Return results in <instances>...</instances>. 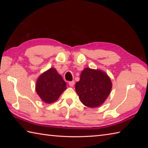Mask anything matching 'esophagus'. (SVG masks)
I'll list each match as a JSON object with an SVG mask.
<instances>
[{"label":"esophagus","mask_w":148,"mask_h":148,"mask_svg":"<svg viewBox=\"0 0 148 148\" xmlns=\"http://www.w3.org/2000/svg\"><path fill=\"white\" fill-rule=\"evenodd\" d=\"M74 83H75V81H70V82L69 83V86H70L71 87H72V86H74Z\"/></svg>","instance_id":"esophagus-1"}]
</instances>
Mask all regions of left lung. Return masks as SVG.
<instances>
[{
	"mask_svg": "<svg viewBox=\"0 0 148 148\" xmlns=\"http://www.w3.org/2000/svg\"><path fill=\"white\" fill-rule=\"evenodd\" d=\"M75 89L83 104L91 108L101 106L112 89L111 78L99 69L85 68L76 83Z\"/></svg>",
	"mask_w": 148,
	"mask_h": 148,
	"instance_id": "8db88e82",
	"label": "left lung"
}]
</instances>
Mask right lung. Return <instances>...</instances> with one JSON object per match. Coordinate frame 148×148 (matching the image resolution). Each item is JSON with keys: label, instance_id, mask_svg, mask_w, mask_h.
<instances>
[{"label": "right lung", "instance_id": "right-lung-1", "mask_svg": "<svg viewBox=\"0 0 148 148\" xmlns=\"http://www.w3.org/2000/svg\"><path fill=\"white\" fill-rule=\"evenodd\" d=\"M66 89V83L55 68H50L40 74L36 84L37 93L46 103L56 101Z\"/></svg>", "mask_w": 148, "mask_h": 148}]
</instances>
